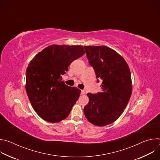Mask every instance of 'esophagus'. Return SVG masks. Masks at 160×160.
Returning a JSON list of instances; mask_svg holds the SVG:
<instances>
[{"label":"esophagus","mask_w":160,"mask_h":160,"mask_svg":"<svg viewBox=\"0 0 160 160\" xmlns=\"http://www.w3.org/2000/svg\"><path fill=\"white\" fill-rule=\"evenodd\" d=\"M85 94V91H84L83 90H81V94H82V95H84Z\"/></svg>","instance_id":"34e87169"}]
</instances>
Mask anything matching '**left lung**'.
I'll use <instances>...</instances> for the list:
<instances>
[{"mask_svg":"<svg viewBox=\"0 0 160 160\" xmlns=\"http://www.w3.org/2000/svg\"><path fill=\"white\" fill-rule=\"evenodd\" d=\"M84 48L96 77L102 80L101 92L87 94L89 101L84 107V114L93 125L106 126L120 117L130 100L132 92L130 68L121 55L108 47L88 45Z\"/></svg>","mask_w":160,"mask_h":160,"instance_id":"obj_1","label":"left lung"}]
</instances>
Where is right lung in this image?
<instances>
[{
    "instance_id": "add662e5",
    "label": "right lung",
    "mask_w": 160,
    "mask_h": 160,
    "mask_svg": "<svg viewBox=\"0 0 160 160\" xmlns=\"http://www.w3.org/2000/svg\"><path fill=\"white\" fill-rule=\"evenodd\" d=\"M82 45H51L38 52L26 72V91L37 115L51 123L66 118L78 100L81 90L66 85L62 75L68 66L82 56Z\"/></svg>"
}]
</instances>
